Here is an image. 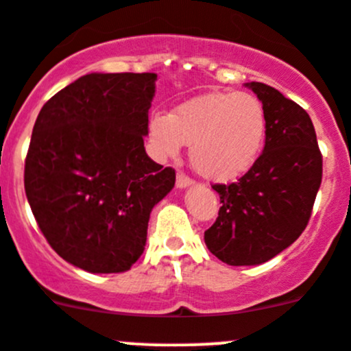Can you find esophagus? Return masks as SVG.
Here are the masks:
<instances>
[{"label":"esophagus","instance_id":"1","mask_svg":"<svg viewBox=\"0 0 351 351\" xmlns=\"http://www.w3.org/2000/svg\"><path fill=\"white\" fill-rule=\"evenodd\" d=\"M192 178L191 176H186L185 173H182L180 171L178 175H176V186H178V189H185V186H191L192 185Z\"/></svg>","mask_w":351,"mask_h":351}]
</instances>
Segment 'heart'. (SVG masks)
Returning a JSON list of instances; mask_svg holds the SVG:
<instances>
[{
    "instance_id": "1",
    "label": "heart",
    "mask_w": 351,
    "mask_h": 351,
    "mask_svg": "<svg viewBox=\"0 0 351 351\" xmlns=\"http://www.w3.org/2000/svg\"><path fill=\"white\" fill-rule=\"evenodd\" d=\"M150 140L160 154L175 156L191 143V162L206 180L227 183L250 171L267 138V112L247 91H215L195 97L171 112L156 114Z\"/></svg>"
}]
</instances>
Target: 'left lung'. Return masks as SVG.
<instances>
[{
  "mask_svg": "<svg viewBox=\"0 0 351 351\" xmlns=\"http://www.w3.org/2000/svg\"><path fill=\"white\" fill-rule=\"evenodd\" d=\"M267 112L265 149L230 185H213L221 208L204 232L208 250L232 267L260 265L289 247L308 225L322 182V154L303 107L263 83H247Z\"/></svg>",
  "mask_w": 351,
  "mask_h": 351,
  "instance_id": "1",
  "label": "left lung"
}]
</instances>
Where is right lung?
<instances>
[{
    "label": "right lung",
    "instance_id": "obj_1",
    "mask_svg": "<svg viewBox=\"0 0 351 351\" xmlns=\"http://www.w3.org/2000/svg\"><path fill=\"white\" fill-rule=\"evenodd\" d=\"M157 74H86L43 106L24 186L58 256L91 274H119L145 250L150 211L175 169L145 152Z\"/></svg>",
    "mask_w": 351,
    "mask_h": 351
}]
</instances>
